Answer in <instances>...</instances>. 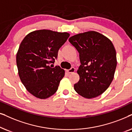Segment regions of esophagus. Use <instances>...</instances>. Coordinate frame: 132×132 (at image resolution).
Segmentation results:
<instances>
[{
    "instance_id": "obj_1",
    "label": "esophagus",
    "mask_w": 132,
    "mask_h": 132,
    "mask_svg": "<svg viewBox=\"0 0 132 132\" xmlns=\"http://www.w3.org/2000/svg\"><path fill=\"white\" fill-rule=\"evenodd\" d=\"M66 72H67L68 73H73L75 71V69L74 68H73V67H72L71 69H68V70H66Z\"/></svg>"
}]
</instances>
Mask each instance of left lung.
<instances>
[{"label": "left lung", "instance_id": "obj_1", "mask_svg": "<svg viewBox=\"0 0 132 132\" xmlns=\"http://www.w3.org/2000/svg\"><path fill=\"white\" fill-rule=\"evenodd\" d=\"M69 42L79 52L80 80L74 89L82 97L92 98L109 87L117 68V54L112 42L96 31L75 35Z\"/></svg>", "mask_w": 132, "mask_h": 132}]
</instances>
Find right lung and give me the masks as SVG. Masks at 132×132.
Instances as JSON below:
<instances>
[{
    "label": "right lung",
    "instance_id": "obj_1",
    "mask_svg": "<svg viewBox=\"0 0 132 132\" xmlns=\"http://www.w3.org/2000/svg\"><path fill=\"white\" fill-rule=\"evenodd\" d=\"M68 32L46 29L33 31L21 42L16 56L20 80L27 90L40 99H46L57 92L64 71L53 68L58 52L69 37Z\"/></svg>",
    "mask_w": 132,
    "mask_h": 132
}]
</instances>
